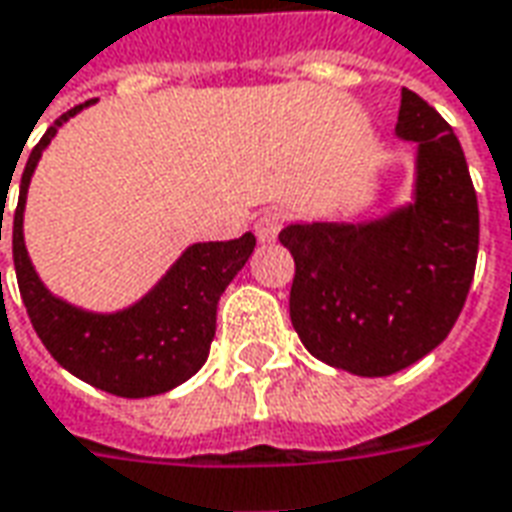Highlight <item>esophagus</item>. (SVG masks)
Returning a JSON list of instances; mask_svg holds the SVG:
<instances>
[{"label":"esophagus","mask_w":512,"mask_h":512,"mask_svg":"<svg viewBox=\"0 0 512 512\" xmlns=\"http://www.w3.org/2000/svg\"><path fill=\"white\" fill-rule=\"evenodd\" d=\"M282 224H285V213L277 210V207H271V210H263L255 221V232L257 238L263 241V244H271V241H277V235H280Z\"/></svg>","instance_id":"esophagus-1"}]
</instances>
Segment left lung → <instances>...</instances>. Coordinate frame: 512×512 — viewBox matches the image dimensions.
<instances>
[{
  "mask_svg": "<svg viewBox=\"0 0 512 512\" xmlns=\"http://www.w3.org/2000/svg\"><path fill=\"white\" fill-rule=\"evenodd\" d=\"M396 135L418 144L416 202L368 224H291L293 330L327 366L388 377L455 327L477 266L480 210L443 116L402 88Z\"/></svg>",
  "mask_w": 512,
  "mask_h": 512,
  "instance_id": "left-lung-1",
  "label": "left lung"
}]
</instances>
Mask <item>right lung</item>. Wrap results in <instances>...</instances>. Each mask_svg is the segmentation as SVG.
<instances>
[{
  "instance_id": "obj_1",
  "label": "right lung",
  "mask_w": 512,
  "mask_h": 512,
  "mask_svg": "<svg viewBox=\"0 0 512 512\" xmlns=\"http://www.w3.org/2000/svg\"><path fill=\"white\" fill-rule=\"evenodd\" d=\"M91 102L63 113L27 157L19 205L13 213L16 280L32 327L60 366L94 388L124 399H144L177 388L202 368L216 335V307L221 293L252 255L255 235L246 232L235 241L188 246L169 268V274L141 302L119 313H88L52 296L38 280L24 246L21 224L27 185L38 166V157L55 138L57 127H63V121L77 116Z\"/></svg>"
}]
</instances>
